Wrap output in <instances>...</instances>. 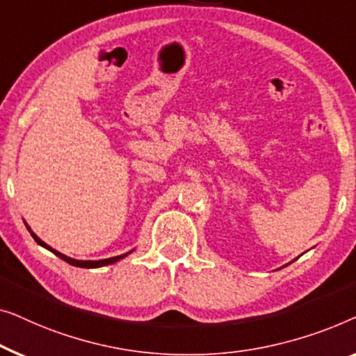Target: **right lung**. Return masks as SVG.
Instances as JSON below:
<instances>
[{
    "label": "right lung",
    "instance_id": "obj_1",
    "mask_svg": "<svg viewBox=\"0 0 356 356\" xmlns=\"http://www.w3.org/2000/svg\"><path fill=\"white\" fill-rule=\"evenodd\" d=\"M26 226H27V224H26ZM27 229H29L30 235H32L33 240H35V242H37L38 245H42V247H44V248H47V250H49V252L56 254V257H59V258H61V259H64V261H66V263L72 264V266H77V268H102V266H108V264H113V263H116V261H119V259L126 258L127 254H130V252H129V253L119 254V257H114V258H108V259H99V261H80V259L69 258V257H66V254H63V253L56 252V250L49 247V245H47V243H44V242H42V240H40V238L37 237V235H35V234L32 232V230H30V227H29V226H27Z\"/></svg>",
    "mask_w": 356,
    "mask_h": 356
}]
</instances>
